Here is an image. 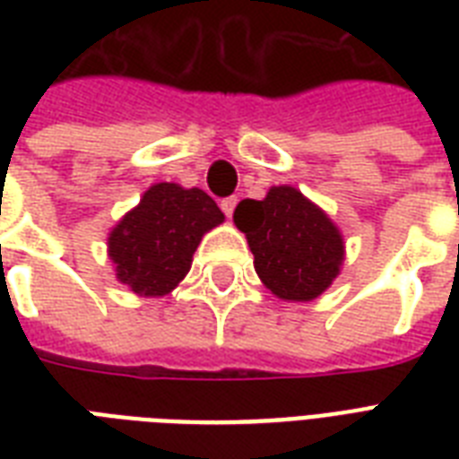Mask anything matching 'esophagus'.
Returning a JSON list of instances; mask_svg holds the SVG:
<instances>
[{"instance_id":"obj_1","label":"esophagus","mask_w":459,"mask_h":459,"mask_svg":"<svg viewBox=\"0 0 459 459\" xmlns=\"http://www.w3.org/2000/svg\"><path fill=\"white\" fill-rule=\"evenodd\" d=\"M236 204H238V197H226V200H221L223 214L233 216V212H236Z\"/></svg>"}]
</instances>
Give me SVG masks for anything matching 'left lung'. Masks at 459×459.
Listing matches in <instances>:
<instances>
[{
  "instance_id": "left-lung-1",
  "label": "left lung",
  "mask_w": 459,
  "mask_h": 459,
  "mask_svg": "<svg viewBox=\"0 0 459 459\" xmlns=\"http://www.w3.org/2000/svg\"><path fill=\"white\" fill-rule=\"evenodd\" d=\"M233 221L247 238L257 276L281 300H314L341 273V230L295 187L273 186L264 200H243Z\"/></svg>"
}]
</instances>
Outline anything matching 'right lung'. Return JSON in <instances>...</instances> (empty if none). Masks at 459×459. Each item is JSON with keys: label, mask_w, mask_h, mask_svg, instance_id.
I'll list each match as a JSON object with an SVG mask.
<instances>
[{"label": "right lung", "mask_w": 459, "mask_h": 459, "mask_svg": "<svg viewBox=\"0 0 459 459\" xmlns=\"http://www.w3.org/2000/svg\"><path fill=\"white\" fill-rule=\"evenodd\" d=\"M223 221L200 187L154 183L107 238L117 279L145 298L171 293L186 279L202 236Z\"/></svg>", "instance_id": "right-lung-1"}]
</instances>
